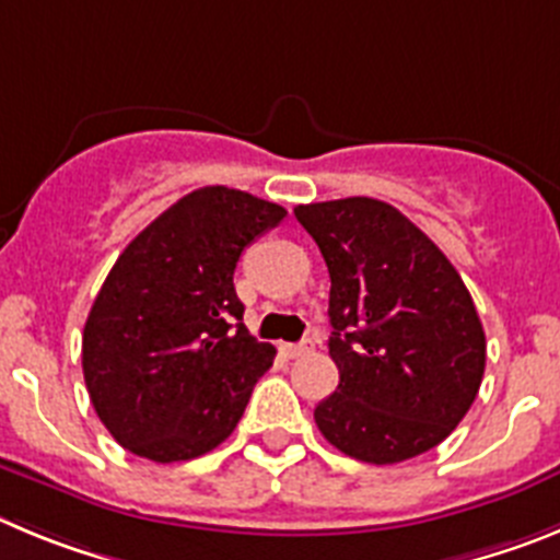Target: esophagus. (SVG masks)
Listing matches in <instances>:
<instances>
[{
    "label": "esophagus",
    "instance_id": "1",
    "mask_svg": "<svg viewBox=\"0 0 560 560\" xmlns=\"http://www.w3.org/2000/svg\"><path fill=\"white\" fill-rule=\"evenodd\" d=\"M281 351H284V357L295 360V357L310 354V346H306V342H284V346H281Z\"/></svg>",
    "mask_w": 560,
    "mask_h": 560
}]
</instances>
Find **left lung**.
Listing matches in <instances>:
<instances>
[{"label":"left lung","mask_w":560,"mask_h":560,"mask_svg":"<svg viewBox=\"0 0 560 560\" xmlns=\"http://www.w3.org/2000/svg\"><path fill=\"white\" fill-rule=\"evenodd\" d=\"M329 268L340 385L315 407L326 441L390 466L450 435L480 390L486 331L460 273L399 209L374 198L295 206Z\"/></svg>","instance_id":"1"}]
</instances>
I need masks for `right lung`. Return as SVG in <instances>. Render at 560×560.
I'll use <instances>...</instances> for the list:
<instances>
[{
  "label": "right lung",
  "instance_id": "add662e5",
  "mask_svg": "<svg viewBox=\"0 0 560 560\" xmlns=\"http://www.w3.org/2000/svg\"><path fill=\"white\" fill-rule=\"evenodd\" d=\"M284 214L240 189L203 186L119 254L83 329L85 387L119 446L180 463L240 424L276 349L240 324L234 270Z\"/></svg>",
  "mask_w": 560,
  "mask_h": 560
}]
</instances>
